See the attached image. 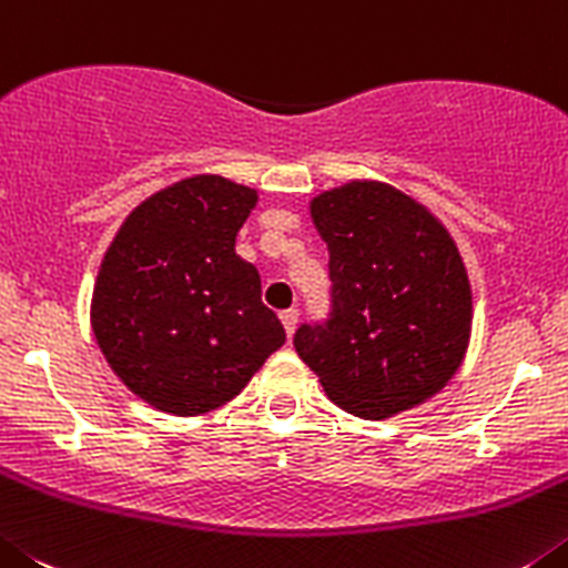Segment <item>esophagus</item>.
Returning <instances> with one entry per match:
<instances>
[{"instance_id":"1","label":"esophagus","mask_w":568,"mask_h":568,"mask_svg":"<svg viewBox=\"0 0 568 568\" xmlns=\"http://www.w3.org/2000/svg\"><path fill=\"white\" fill-rule=\"evenodd\" d=\"M280 320H283V328H285V334H288V336H294V331H296V322H300V311H296V308H288V311H283V314H280Z\"/></svg>"}]
</instances>
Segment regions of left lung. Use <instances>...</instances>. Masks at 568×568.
I'll return each mask as SVG.
<instances>
[{
  "label": "left lung",
  "mask_w": 568,
  "mask_h": 568,
  "mask_svg": "<svg viewBox=\"0 0 568 568\" xmlns=\"http://www.w3.org/2000/svg\"><path fill=\"white\" fill-rule=\"evenodd\" d=\"M328 243V320L300 325L294 347L328 398L359 418H390L436 396L467 354L473 294L447 229L376 181L311 201Z\"/></svg>",
  "instance_id": "obj_1"
}]
</instances>
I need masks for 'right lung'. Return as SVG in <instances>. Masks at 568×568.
I'll list each match as a JSON object with an SVG mask.
<instances>
[{
    "mask_svg": "<svg viewBox=\"0 0 568 568\" xmlns=\"http://www.w3.org/2000/svg\"><path fill=\"white\" fill-rule=\"evenodd\" d=\"M257 192L221 175L146 197L101 260L93 334L121 382L146 405L201 416L226 405L285 342L260 300V274L234 240Z\"/></svg>",
    "mask_w": 568,
    "mask_h": 568,
    "instance_id": "obj_1",
    "label": "right lung"
}]
</instances>
